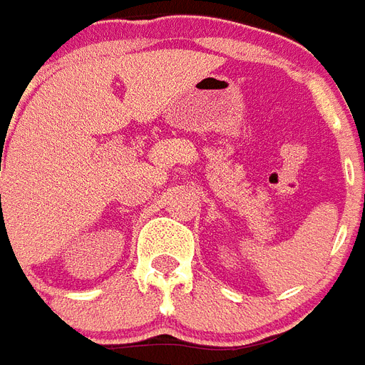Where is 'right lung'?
Segmentation results:
<instances>
[{"label":"right lung","instance_id":"1","mask_svg":"<svg viewBox=\"0 0 365 365\" xmlns=\"http://www.w3.org/2000/svg\"><path fill=\"white\" fill-rule=\"evenodd\" d=\"M0 197H1V195H0Z\"/></svg>","mask_w":365,"mask_h":365}]
</instances>
